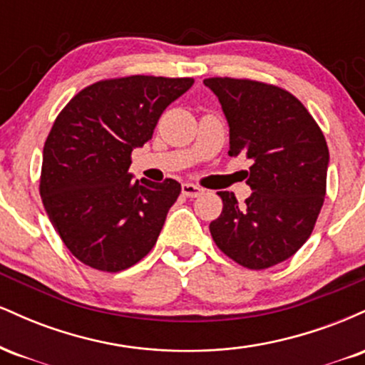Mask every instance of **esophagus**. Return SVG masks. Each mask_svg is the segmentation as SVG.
I'll use <instances>...</instances> for the list:
<instances>
[{
    "instance_id": "34e87169",
    "label": "esophagus",
    "mask_w": 365,
    "mask_h": 365,
    "mask_svg": "<svg viewBox=\"0 0 365 365\" xmlns=\"http://www.w3.org/2000/svg\"><path fill=\"white\" fill-rule=\"evenodd\" d=\"M182 192H183V195H187V197H199L204 190L199 185H194V183H183Z\"/></svg>"
}]
</instances>
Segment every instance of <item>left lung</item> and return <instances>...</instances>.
Returning <instances> with one entry per match:
<instances>
[{
	"label": "left lung",
	"mask_w": 365,
	"mask_h": 365,
	"mask_svg": "<svg viewBox=\"0 0 365 365\" xmlns=\"http://www.w3.org/2000/svg\"><path fill=\"white\" fill-rule=\"evenodd\" d=\"M204 86L228 120V154L252 161L245 204L233 192H217L223 211L209 225L212 240L249 269L276 266L311 237L326 195L328 144L307 108L282 87L230 77Z\"/></svg>",
	"instance_id": "obj_1"
}]
</instances>
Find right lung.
Instances as JSON below:
<instances>
[{"mask_svg":"<svg viewBox=\"0 0 365 365\" xmlns=\"http://www.w3.org/2000/svg\"><path fill=\"white\" fill-rule=\"evenodd\" d=\"M194 78H108L70 99L43 150L39 192L63 244L94 269L118 273L150 252L182 187L133 182L132 150Z\"/></svg>","mask_w":365,"mask_h":365,"instance_id":"right-lung-1","label":"right lung"}]
</instances>
